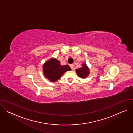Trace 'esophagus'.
<instances>
[{
  "label": "esophagus",
  "instance_id": "obj_1",
  "mask_svg": "<svg viewBox=\"0 0 133 133\" xmlns=\"http://www.w3.org/2000/svg\"><path fill=\"white\" fill-rule=\"evenodd\" d=\"M69 66H70V67L71 68V69H74V64H70V65H69Z\"/></svg>",
  "mask_w": 133,
  "mask_h": 133
}]
</instances>
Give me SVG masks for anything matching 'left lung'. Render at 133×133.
<instances>
[{"label": "left lung", "mask_w": 133, "mask_h": 133, "mask_svg": "<svg viewBox=\"0 0 133 133\" xmlns=\"http://www.w3.org/2000/svg\"><path fill=\"white\" fill-rule=\"evenodd\" d=\"M76 71L79 76L83 78L86 77L89 73L88 68L85 64H83L81 68L77 69Z\"/></svg>", "instance_id": "obj_1"}]
</instances>
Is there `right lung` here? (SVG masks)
<instances>
[{
    "label": "right lung",
    "mask_w": 133,
    "mask_h": 133,
    "mask_svg": "<svg viewBox=\"0 0 133 133\" xmlns=\"http://www.w3.org/2000/svg\"><path fill=\"white\" fill-rule=\"evenodd\" d=\"M71 68L68 65L61 66L60 62L57 59H51L43 66L45 76L51 82H55L59 79L62 75Z\"/></svg>",
    "instance_id": "add662e5"
}]
</instances>
